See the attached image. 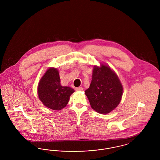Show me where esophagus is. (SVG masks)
<instances>
[{
	"mask_svg": "<svg viewBox=\"0 0 160 160\" xmlns=\"http://www.w3.org/2000/svg\"><path fill=\"white\" fill-rule=\"evenodd\" d=\"M77 91H83V88H82V87H78V88H77L76 89Z\"/></svg>",
	"mask_w": 160,
	"mask_h": 160,
	"instance_id": "1",
	"label": "esophagus"
}]
</instances>
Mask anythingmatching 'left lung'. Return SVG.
<instances>
[{
	"mask_svg": "<svg viewBox=\"0 0 160 160\" xmlns=\"http://www.w3.org/2000/svg\"><path fill=\"white\" fill-rule=\"evenodd\" d=\"M100 65L93 67L91 83L84 93L92 109L100 114H108L120 103L123 86L112 69L103 63Z\"/></svg>",
	"mask_w": 160,
	"mask_h": 160,
	"instance_id": "1",
	"label": "left lung"
}]
</instances>
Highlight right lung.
Segmentation results:
<instances>
[{
    "label": "right lung",
    "mask_w": 160,
    "mask_h": 160,
    "mask_svg": "<svg viewBox=\"0 0 160 160\" xmlns=\"http://www.w3.org/2000/svg\"><path fill=\"white\" fill-rule=\"evenodd\" d=\"M38 98L45 106L60 110L67 106L71 95L75 91L61 84L59 72L56 68H49L40 79L38 85Z\"/></svg>",
    "instance_id": "obj_1"
}]
</instances>
